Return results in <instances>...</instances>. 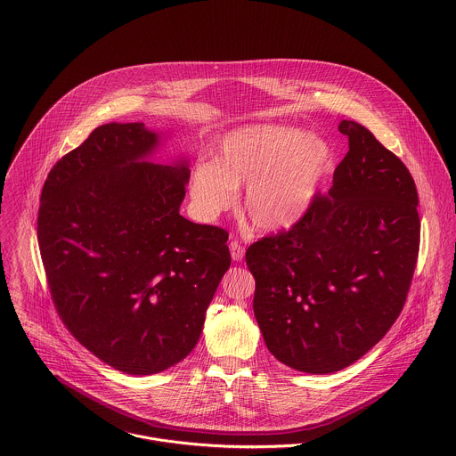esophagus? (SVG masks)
I'll use <instances>...</instances> for the list:
<instances>
[{"mask_svg": "<svg viewBox=\"0 0 456 456\" xmlns=\"http://www.w3.org/2000/svg\"><path fill=\"white\" fill-rule=\"evenodd\" d=\"M230 255H232V260L242 261L244 260V255H246V249L237 240H232L230 242Z\"/></svg>", "mask_w": 456, "mask_h": 456, "instance_id": "1", "label": "esophagus"}]
</instances>
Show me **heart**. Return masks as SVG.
Instances as JSON below:
<instances>
[{"mask_svg":"<svg viewBox=\"0 0 456 456\" xmlns=\"http://www.w3.org/2000/svg\"><path fill=\"white\" fill-rule=\"evenodd\" d=\"M331 163L330 143L316 134L277 125L244 126L221 140L216 159L191 168L190 196L203 219H214L246 186L248 221L261 232H281L305 216Z\"/></svg>","mask_w":456,"mask_h":456,"instance_id":"1","label":"heart"}]
</instances>
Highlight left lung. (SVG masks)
I'll return each mask as SVG.
<instances>
[{
  "mask_svg": "<svg viewBox=\"0 0 456 456\" xmlns=\"http://www.w3.org/2000/svg\"><path fill=\"white\" fill-rule=\"evenodd\" d=\"M349 151L325 196L288 232L255 242V316L268 351L307 374L346 369L398 318L419 251L407 167L365 126L340 121Z\"/></svg>",
  "mask_w": 456,
  "mask_h": 456,
  "instance_id": "1",
  "label": "left lung"
}]
</instances>
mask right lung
Instances as JSON below:
<instances>
[{
  "label": "right lung",
  "mask_w": 456,
  "mask_h": 456,
  "mask_svg": "<svg viewBox=\"0 0 456 456\" xmlns=\"http://www.w3.org/2000/svg\"><path fill=\"white\" fill-rule=\"evenodd\" d=\"M163 133L109 123L44 184L38 246L58 314L107 365L158 374L196 346L230 268L228 233L179 214L190 163L151 158Z\"/></svg>",
  "instance_id": "obj_1"
}]
</instances>
